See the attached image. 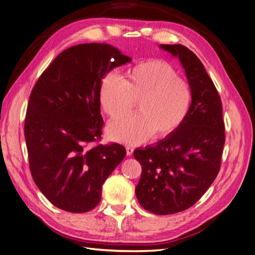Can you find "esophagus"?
Returning <instances> with one entry per match:
<instances>
[{"mask_svg": "<svg viewBox=\"0 0 255 255\" xmlns=\"http://www.w3.org/2000/svg\"><path fill=\"white\" fill-rule=\"evenodd\" d=\"M126 153H127V155H128V156H130L131 154L133 153V148H131V147H126Z\"/></svg>", "mask_w": 255, "mask_h": 255, "instance_id": "1", "label": "esophagus"}]
</instances>
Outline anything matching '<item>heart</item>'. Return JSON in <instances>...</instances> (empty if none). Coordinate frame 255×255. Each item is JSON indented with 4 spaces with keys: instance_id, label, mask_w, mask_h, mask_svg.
Listing matches in <instances>:
<instances>
[{
    "instance_id": "heart-1",
    "label": "heart",
    "mask_w": 255,
    "mask_h": 255,
    "mask_svg": "<svg viewBox=\"0 0 255 255\" xmlns=\"http://www.w3.org/2000/svg\"><path fill=\"white\" fill-rule=\"evenodd\" d=\"M191 98L188 82L161 60L132 66L123 80L107 74L100 85L101 106L111 119L128 115L137 102L139 113L113 121L107 129L112 140L130 145L175 132L189 112Z\"/></svg>"
}]
</instances>
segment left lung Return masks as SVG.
<instances>
[{
    "mask_svg": "<svg viewBox=\"0 0 255 255\" xmlns=\"http://www.w3.org/2000/svg\"><path fill=\"white\" fill-rule=\"evenodd\" d=\"M159 47L181 61L192 93L189 112L175 132L133 152L142 166L138 203L149 212L167 215L190 208L214 182L225 124L219 92L200 59L181 44Z\"/></svg>",
    "mask_w": 255,
    "mask_h": 255,
    "instance_id": "left-lung-1",
    "label": "left lung"
}]
</instances>
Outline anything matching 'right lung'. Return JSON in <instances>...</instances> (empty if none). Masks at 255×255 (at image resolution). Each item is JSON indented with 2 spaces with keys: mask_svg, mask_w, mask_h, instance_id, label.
I'll use <instances>...</instances> for the list:
<instances>
[{
  "mask_svg": "<svg viewBox=\"0 0 255 255\" xmlns=\"http://www.w3.org/2000/svg\"><path fill=\"white\" fill-rule=\"evenodd\" d=\"M131 59L108 44L89 43L61 52L35 83L24 133L35 185L58 208L83 213L101 201L102 186L124 159L117 143L102 137L100 85Z\"/></svg>",
  "mask_w": 255,
  "mask_h": 255,
  "instance_id": "obj_1",
  "label": "right lung"
}]
</instances>
